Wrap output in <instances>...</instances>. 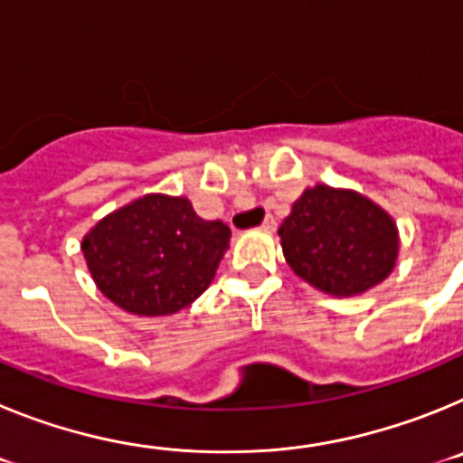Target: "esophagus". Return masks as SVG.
Returning a JSON list of instances; mask_svg holds the SVG:
<instances>
[{
    "label": "esophagus",
    "mask_w": 463,
    "mask_h": 463,
    "mask_svg": "<svg viewBox=\"0 0 463 463\" xmlns=\"http://www.w3.org/2000/svg\"><path fill=\"white\" fill-rule=\"evenodd\" d=\"M261 229H264V232H276V220L269 215V218L264 220V224H261Z\"/></svg>",
    "instance_id": "1"
}]
</instances>
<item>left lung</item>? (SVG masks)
Instances as JSON below:
<instances>
[{"label": "left lung", "mask_w": 463, "mask_h": 463, "mask_svg": "<svg viewBox=\"0 0 463 463\" xmlns=\"http://www.w3.org/2000/svg\"><path fill=\"white\" fill-rule=\"evenodd\" d=\"M282 255L301 280L331 297H357L390 276L399 229L369 196L345 187H306L282 220Z\"/></svg>", "instance_id": "1"}]
</instances>
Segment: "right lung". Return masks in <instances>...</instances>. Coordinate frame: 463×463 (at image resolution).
Segmentation results:
<instances>
[{
	"label": "right lung",
	"instance_id": "add662e5",
	"mask_svg": "<svg viewBox=\"0 0 463 463\" xmlns=\"http://www.w3.org/2000/svg\"><path fill=\"white\" fill-rule=\"evenodd\" d=\"M229 239L222 220L199 218L185 196L143 194L94 224L80 250L110 304L162 317L206 292Z\"/></svg>",
	"mask_w": 463,
	"mask_h": 463
}]
</instances>
